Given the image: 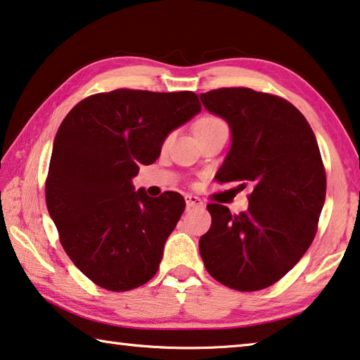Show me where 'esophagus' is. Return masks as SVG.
Returning <instances> with one entry per match:
<instances>
[{"label": "esophagus", "mask_w": 360, "mask_h": 360, "mask_svg": "<svg viewBox=\"0 0 360 360\" xmlns=\"http://www.w3.org/2000/svg\"><path fill=\"white\" fill-rule=\"evenodd\" d=\"M184 198H186L187 208H200L202 205H203L200 198H198L197 195H191V193H187Z\"/></svg>", "instance_id": "34e87169"}]
</instances>
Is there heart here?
I'll return each instance as SVG.
<instances>
[{"instance_id":"1","label":"heart","mask_w":360,"mask_h":360,"mask_svg":"<svg viewBox=\"0 0 360 360\" xmlns=\"http://www.w3.org/2000/svg\"><path fill=\"white\" fill-rule=\"evenodd\" d=\"M211 122H218V118H214V117H205V118H202L200 122H198L197 124H205V123H211ZM195 124V127H197Z\"/></svg>"}]
</instances>
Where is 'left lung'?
Wrapping results in <instances>:
<instances>
[{"label": "left lung", "instance_id": "obj_1", "mask_svg": "<svg viewBox=\"0 0 360 360\" xmlns=\"http://www.w3.org/2000/svg\"><path fill=\"white\" fill-rule=\"evenodd\" d=\"M200 101L231 128L216 181L253 186L248 210L236 216L208 205L211 227L198 242L203 264L226 287L256 292L281 281L316 237L327 191L321 150L303 113L277 96L221 88Z\"/></svg>", "mask_w": 360, "mask_h": 360}]
</instances>
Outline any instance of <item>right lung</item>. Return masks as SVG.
<instances>
[{"instance_id":"right-lung-1","label":"right lung","mask_w":360,"mask_h":360,"mask_svg":"<svg viewBox=\"0 0 360 360\" xmlns=\"http://www.w3.org/2000/svg\"><path fill=\"white\" fill-rule=\"evenodd\" d=\"M200 110L192 91L115 89L78 102L60 123L48 211L68 258L99 287L127 292L155 276L186 202L178 192L134 191L133 178Z\"/></svg>"}]
</instances>
